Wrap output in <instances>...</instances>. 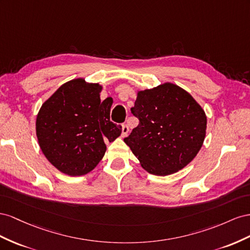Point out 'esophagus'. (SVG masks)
<instances>
[{
    "instance_id": "34e87169",
    "label": "esophagus",
    "mask_w": 250,
    "mask_h": 250,
    "mask_svg": "<svg viewBox=\"0 0 250 250\" xmlns=\"http://www.w3.org/2000/svg\"><path fill=\"white\" fill-rule=\"evenodd\" d=\"M129 131H130V129H129V126H127L126 125H121V136L125 137L126 135H127V133H129Z\"/></svg>"
}]
</instances>
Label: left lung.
Masks as SVG:
<instances>
[{"mask_svg": "<svg viewBox=\"0 0 250 250\" xmlns=\"http://www.w3.org/2000/svg\"><path fill=\"white\" fill-rule=\"evenodd\" d=\"M138 126L125 138L141 167L156 176L177 173L195 158L206 134V115L188 92L172 83L137 92Z\"/></svg>", "mask_w": 250, "mask_h": 250, "instance_id": "1", "label": "left lung"}]
</instances>
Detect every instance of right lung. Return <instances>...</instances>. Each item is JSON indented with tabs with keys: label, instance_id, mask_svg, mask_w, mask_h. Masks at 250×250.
<instances>
[{
	"label": "right lung",
	"instance_id": "add662e5",
	"mask_svg": "<svg viewBox=\"0 0 250 250\" xmlns=\"http://www.w3.org/2000/svg\"><path fill=\"white\" fill-rule=\"evenodd\" d=\"M103 87L83 78L67 82L42 104L35 130L42 154L60 172L83 176L103 159L105 141L121 126L110 120L111 105L101 101Z\"/></svg>",
	"mask_w": 250,
	"mask_h": 250
}]
</instances>
